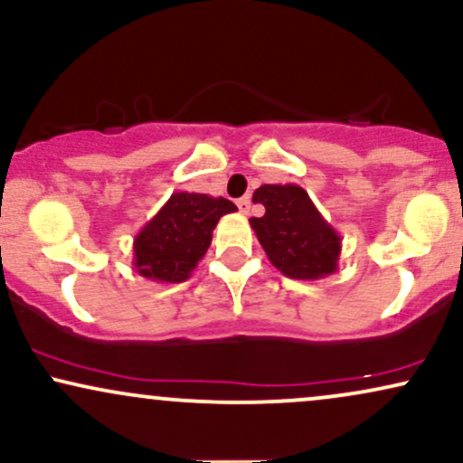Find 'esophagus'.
Returning a JSON list of instances; mask_svg holds the SVG:
<instances>
[{"label": "esophagus", "mask_w": 463, "mask_h": 463, "mask_svg": "<svg viewBox=\"0 0 463 463\" xmlns=\"http://www.w3.org/2000/svg\"><path fill=\"white\" fill-rule=\"evenodd\" d=\"M237 206H239V213H243V215L250 213V200L248 198H239Z\"/></svg>", "instance_id": "1"}]
</instances>
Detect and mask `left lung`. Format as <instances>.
<instances>
[{
	"label": "left lung",
	"mask_w": 463,
	"mask_h": 463,
	"mask_svg": "<svg viewBox=\"0 0 463 463\" xmlns=\"http://www.w3.org/2000/svg\"><path fill=\"white\" fill-rule=\"evenodd\" d=\"M252 200L265 206L263 217H252L254 235L269 263L296 280H320L337 272L342 237L324 220L298 184H263Z\"/></svg>",
	"instance_id": "obj_1"
}]
</instances>
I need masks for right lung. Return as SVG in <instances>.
<instances>
[{"mask_svg": "<svg viewBox=\"0 0 463 463\" xmlns=\"http://www.w3.org/2000/svg\"><path fill=\"white\" fill-rule=\"evenodd\" d=\"M226 198L178 191L137 232L132 265L154 283H183L206 254L222 215L235 213Z\"/></svg>", "mask_w": 463, "mask_h": 463, "instance_id": "1", "label": "right lung"}]
</instances>
